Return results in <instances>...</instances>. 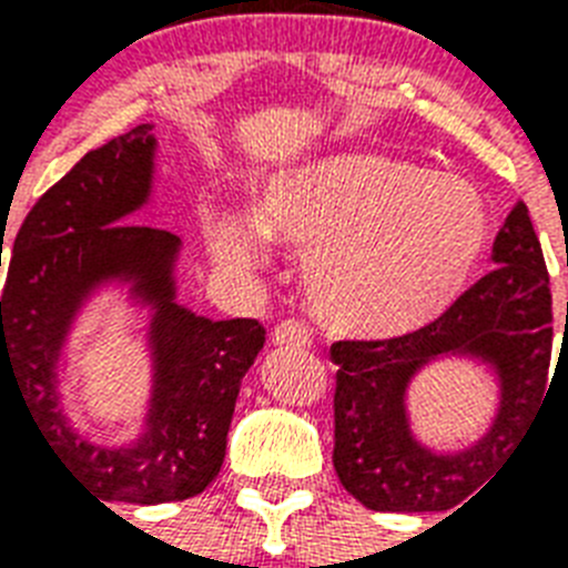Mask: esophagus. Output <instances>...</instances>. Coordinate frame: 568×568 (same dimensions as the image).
Listing matches in <instances>:
<instances>
[{"label": "esophagus", "mask_w": 568, "mask_h": 568, "mask_svg": "<svg viewBox=\"0 0 568 568\" xmlns=\"http://www.w3.org/2000/svg\"><path fill=\"white\" fill-rule=\"evenodd\" d=\"M274 342L280 347H310L312 329L301 318H285L274 327Z\"/></svg>", "instance_id": "1"}]
</instances>
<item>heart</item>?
<instances>
[{
    "label": "heart",
    "instance_id": "b5f03b06",
    "mask_svg": "<svg viewBox=\"0 0 568 568\" xmlns=\"http://www.w3.org/2000/svg\"><path fill=\"white\" fill-rule=\"evenodd\" d=\"M265 230L310 254L306 283L321 318L354 336H400L463 292L489 244L475 185L383 153H345L285 173L262 200ZM217 256L265 258L253 221L226 214Z\"/></svg>",
    "mask_w": 568,
    "mask_h": 568
}]
</instances>
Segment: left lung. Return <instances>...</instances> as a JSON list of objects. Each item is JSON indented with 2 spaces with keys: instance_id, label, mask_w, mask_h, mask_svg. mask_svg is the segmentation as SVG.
<instances>
[{
  "instance_id": "obj_1",
  "label": "left lung",
  "mask_w": 568,
  "mask_h": 568,
  "mask_svg": "<svg viewBox=\"0 0 568 568\" xmlns=\"http://www.w3.org/2000/svg\"><path fill=\"white\" fill-rule=\"evenodd\" d=\"M493 258L498 267L422 329L372 342L347 338L329 347L338 365L333 466L342 486L368 510L439 513L463 504L489 484L542 404L555 342L551 288L525 203L507 214ZM442 353L480 355L503 379L496 424L459 455H433L418 446L403 409L408 377Z\"/></svg>"
}]
</instances>
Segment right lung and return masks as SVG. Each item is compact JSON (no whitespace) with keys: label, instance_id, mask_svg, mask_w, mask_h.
<instances>
[{"label":"right lung","instance_id":"obj_1","mask_svg":"<svg viewBox=\"0 0 568 568\" xmlns=\"http://www.w3.org/2000/svg\"><path fill=\"white\" fill-rule=\"evenodd\" d=\"M153 150L144 123L79 159L26 214L0 297V377L20 383L49 448L102 501L164 504L203 493L223 466L241 377L265 345L256 318L209 321L176 306L180 239L123 221L150 194ZM109 275L132 278L156 310L154 409L132 449L91 446L57 406L65 327Z\"/></svg>","mask_w":568,"mask_h":568}]
</instances>
